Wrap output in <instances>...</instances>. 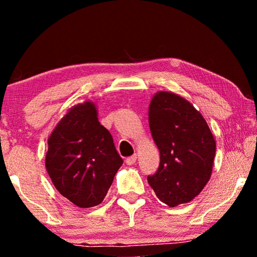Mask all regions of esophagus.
<instances>
[{
	"instance_id": "obj_1",
	"label": "esophagus",
	"mask_w": 257,
	"mask_h": 257,
	"mask_svg": "<svg viewBox=\"0 0 257 257\" xmlns=\"http://www.w3.org/2000/svg\"><path fill=\"white\" fill-rule=\"evenodd\" d=\"M136 160H137V155L134 154V155L129 156V158L125 159V163H127L128 165H133L135 162H136Z\"/></svg>"
}]
</instances>
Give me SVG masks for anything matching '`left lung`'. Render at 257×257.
I'll list each match as a JSON object with an SVG mask.
<instances>
[{
  "label": "left lung",
  "instance_id": "8db88e82",
  "mask_svg": "<svg viewBox=\"0 0 257 257\" xmlns=\"http://www.w3.org/2000/svg\"><path fill=\"white\" fill-rule=\"evenodd\" d=\"M152 136L160 151V165L147 177L156 196L175 207L188 203L210 180L215 141L201 113L178 95L160 92L149 112Z\"/></svg>",
  "mask_w": 257,
  "mask_h": 257
}]
</instances>
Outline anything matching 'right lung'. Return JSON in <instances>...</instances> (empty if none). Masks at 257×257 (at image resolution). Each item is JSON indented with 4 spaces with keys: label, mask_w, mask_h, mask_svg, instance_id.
I'll list each match as a JSON object with an SVG mask.
<instances>
[{
    "label": "right lung",
    "mask_w": 257,
    "mask_h": 257,
    "mask_svg": "<svg viewBox=\"0 0 257 257\" xmlns=\"http://www.w3.org/2000/svg\"><path fill=\"white\" fill-rule=\"evenodd\" d=\"M122 163L90 102L73 106L49 138L46 170L59 193L79 207L103 202Z\"/></svg>",
    "instance_id": "1"
}]
</instances>
